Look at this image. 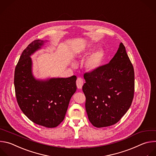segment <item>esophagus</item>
Masks as SVG:
<instances>
[{
  "instance_id": "esophagus-1",
  "label": "esophagus",
  "mask_w": 156,
  "mask_h": 156,
  "mask_svg": "<svg viewBox=\"0 0 156 156\" xmlns=\"http://www.w3.org/2000/svg\"><path fill=\"white\" fill-rule=\"evenodd\" d=\"M83 80L82 78L80 77H79L77 79V81H76V85H77V87L79 89H81L82 86H83Z\"/></svg>"
}]
</instances>
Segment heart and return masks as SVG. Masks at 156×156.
<instances>
[{
  "instance_id": "1",
  "label": "heart",
  "mask_w": 156,
  "mask_h": 156,
  "mask_svg": "<svg viewBox=\"0 0 156 156\" xmlns=\"http://www.w3.org/2000/svg\"><path fill=\"white\" fill-rule=\"evenodd\" d=\"M104 58V51L103 50L100 49L93 53L85 61V67L87 70L90 71H94L98 69L101 65ZM73 67H76L77 64L73 63L72 64Z\"/></svg>"
}]
</instances>
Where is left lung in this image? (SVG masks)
Instances as JSON below:
<instances>
[{
	"label": "left lung",
	"mask_w": 156,
	"mask_h": 156,
	"mask_svg": "<svg viewBox=\"0 0 156 156\" xmlns=\"http://www.w3.org/2000/svg\"><path fill=\"white\" fill-rule=\"evenodd\" d=\"M83 77L82 90L90 122L97 128L116 123L130 108L135 91L134 69L125 46L120 43L108 64Z\"/></svg>",
	"instance_id": "obj_1"
}]
</instances>
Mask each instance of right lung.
<instances>
[{"label": "right lung", "mask_w": 156, "mask_h": 156, "mask_svg": "<svg viewBox=\"0 0 156 156\" xmlns=\"http://www.w3.org/2000/svg\"><path fill=\"white\" fill-rule=\"evenodd\" d=\"M44 42L34 41L23 50L15 68L14 85L18 104L27 117L37 125L53 128L65 119L77 89V77L39 80L34 77L30 56Z\"/></svg>", "instance_id": "obj_1"}]
</instances>
